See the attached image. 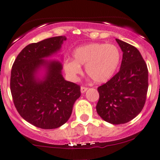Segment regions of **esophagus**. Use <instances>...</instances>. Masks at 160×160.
Returning <instances> with one entry per match:
<instances>
[{
  "instance_id": "obj_1",
  "label": "esophagus",
  "mask_w": 160,
  "mask_h": 160,
  "mask_svg": "<svg viewBox=\"0 0 160 160\" xmlns=\"http://www.w3.org/2000/svg\"><path fill=\"white\" fill-rule=\"evenodd\" d=\"M88 90V88H86V87H83V86H82L81 87V93H85V92H86V91Z\"/></svg>"
}]
</instances>
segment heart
Segmentation results:
<instances>
[{
	"label": "heart",
	"instance_id": "heart-1",
	"mask_svg": "<svg viewBox=\"0 0 160 160\" xmlns=\"http://www.w3.org/2000/svg\"><path fill=\"white\" fill-rule=\"evenodd\" d=\"M73 59L64 62V69L75 80L82 72L81 66H85L87 75L96 83H104L116 72L121 59L120 49L114 44L92 42L75 48Z\"/></svg>",
	"mask_w": 160,
	"mask_h": 160
}]
</instances>
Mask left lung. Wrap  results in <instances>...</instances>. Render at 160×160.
Returning a JSON list of instances; mask_svg holds the SVG:
<instances>
[{
    "label": "left lung",
    "instance_id": "obj_1",
    "mask_svg": "<svg viewBox=\"0 0 160 160\" xmlns=\"http://www.w3.org/2000/svg\"><path fill=\"white\" fill-rule=\"evenodd\" d=\"M116 41L123 52L121 68L98 87L96 106L99 116L115 125L128 123L141 112L148 90V69L140 52L128 42Z\"/></svg>",
    "mask_w": 160,
    "mask_h": 160
}]
</instances>
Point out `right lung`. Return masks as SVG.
Here are the masks:
<instances>
[{"label": "right lung", "instance_id": "1", "mask_svg": "<svg viewBox=\"0 0 160 160\" xmlns=\"http://www.w3.org/2000/svg\"><path fill=\"white\" fill-rule=\"evenodd\" d=\"M66 39L60 36L29 44L12 66L15 107L25 121L37 128L50 130L66 123L81 96L80 86L65 80L61 62L46 59L60 52Z\"/></svg>", "mask_w": 160, "mask_h": 160}]
</instances>
